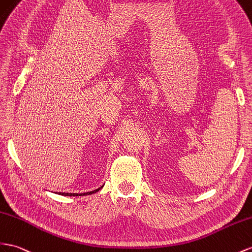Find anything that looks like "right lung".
<instances>
[{
	"label": "right lung",
	"instance_id": "right-lung-1",
	"mask_svg": "<svg viewBox=\"0 0 252 252\" xmlns=\"http://www.w3.org/2000/svg\"><path fill=\"white\" fill-rule=\"evenodd\" d=\"M103 188V187H100V188H98L97 189H94V191H92V192H87V193H81V194H76V193H58V194H60V195H64V196H84V195H90V194H94V193H96V192H98L99 189Z\"/></svg>",
	"mask_w": 252,
	"mask_h": 252
}]
</instances>
